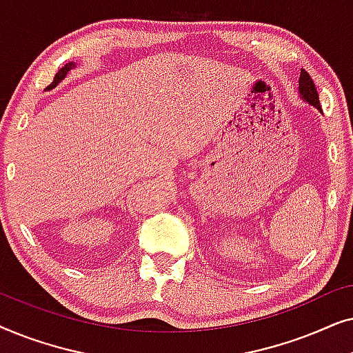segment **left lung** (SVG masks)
<instances>
[{
  "mask_svg": "<svg viewBox=\"0 0 353 353\" xmlns=\"http://www.w3.org/2000/svg\"><path fill=\"white\" fill-rule=\"evenodd\" d=\"M299 94H301V99L305 101L313 108H316L321 112V105H320V99H318V93L315 88V83L308 75V72L301 70V77H299Z\"/></svg>",
  "mask_w": 353,
  "mask_h": 353,
  "instance_id": "obj_1",
  "label": "left lung"
}]
</instances>
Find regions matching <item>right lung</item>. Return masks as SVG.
<instances>
[{"label": "right lung", "instance_id": "right-lung-1", "mask_svg": "<svg viewBox=\"0 0 353 353\" xmlns=\"http://www.w3.org/2000/svg\"><path fill=\"white\" fill-rule=\"evenodd\" d=\"M75 67H77V64H75V62H67V64L64 65V67H62V69L59 70V72H57V74L54 75V80H52V83L50 85V86H48V88H46V91H51L52 88H56V86L57 85H59L61 83V81L62 80H64L65 79V77H67V74H69V72L72 70V69H75Z\"/></svg>", "mask_w": 353, "mask_h": 353}]
</instances>
